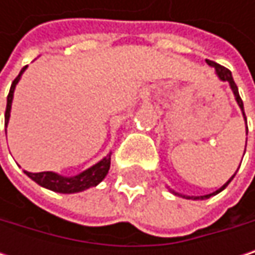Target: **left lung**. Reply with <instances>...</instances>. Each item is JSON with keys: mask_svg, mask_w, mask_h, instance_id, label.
I'll list each match as a JSON object with an SVG mask.
<instances>
[{"mask_svg": "<svg viewBox=\"0 0 255 255\" xmlns=\"http://www.w3.org/2000/svg\"><path fill=\"white\" fill-rule=\"evenodd\" d=\"M207 63L210 65V66H213L214 69H216V74H217V77L220 78V81H225V82H229L230 88H232V91H233V94H235V99H236V102H238V105H239V108H241V111H242V115H244V120H245V124H247V117H245V112H244V103H242V99L239 97V91H238V87H236V84H235V81H233V77H232V72H230L229 69H226L225 66H222V65H219V63H216V62H213V60H207ZM247 134H248V126H247ZM247 147V146H245ZM245 153V152H244ZM236 174V173H235ZM235 174L232 176V177L220 187V189H217L216 192H213V193H210V195H204V196H186V195H180L177 192H174V190H171L170 189V192L171 193H174V195H178V196H181V198H186V199H207V198H210V196H214V195H217V193H220L228 184H229L230 181L233 180L235 177Z\"/></svg>", "mask_w": 255, "mask_h": 255, "instance_id": "1", "label": "left lung"}]
</instances>
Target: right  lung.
<instances>
[{
	"label": "right lung",
	"mask_w": 255,
	"mask_h": 255,
	"mask_svg": "<svg viewBox=\"0 0 255 255\" xmlns=\"http://www.w3.org/2000/svg\"><path fill=\"white\" fill-rule=\"evenodd\" d=\"M27 66H25L20 74L16 77V79L13 81L11 87H10V93L7 96V108H5V127L8 124L10 120V111H11V102H13V94H14V88L17 85V82L20 81L22 74L25 72V69ZM111 168V153L106 155L102 161H99L97 164H94L93 167L87 168L85 171L79 173L74 177H65L60 176L57 173L53 171H42V173H29L25 171L26 176L30 177L35 183H38L39 186L50 189L53 192H59V193H77V192H82L88 187L97 186L103 178L106 177L108 171Z\"/></svg>",
	"instance_id": "add662e5"
}]
</instances>
